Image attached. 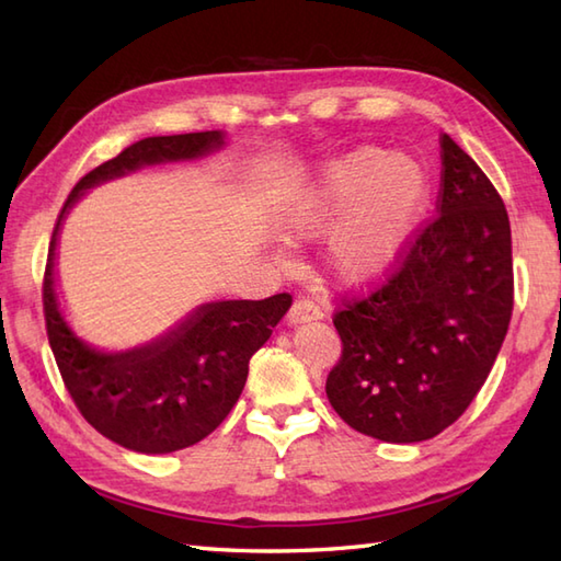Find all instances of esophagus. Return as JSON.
I'll use <instances>...</instances> for the list:
<instances>
[{"label":"esophagus","mask_w":561,"mask_h":561,"mask_svg":"<svg viewBox=\"0 0 561 561\" xmlns=\"http://www.w3.org/2000/svg\"><path fill=\"white\" fill-rule=\"evenodd\" d=\"M323 318V311H320V306H316L313 301L308 299H299L287 313L289 325H301V323H311V320H320Z\"/></svg>","instance_id":"34e87169"}]
</instances>
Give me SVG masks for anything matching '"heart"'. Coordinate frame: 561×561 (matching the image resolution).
<instances>
[{"mask_svg": "<svg viewBox=\"0 0 561 561\" xmlns=\"http://www.w3.org/2000/svg\"><path fill=\"white\" fill-rule=\"evenodd\" d=\"M428 207L420 163L364 147L332 159L284 211L291 238L325 236V267L344 287H374L396 272Z\"/></svg>", "mask_w": 561, "mask_h": 561, "instance_id": "heart-1", "label": "heart"}]
</instances>
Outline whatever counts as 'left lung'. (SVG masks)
I'll return each instance as SVG.
<instances>
[{
  "mask_svg": "<svg viewBox=\"0 0 561 561\" xmlns=\"http://www.w3.org/2000/svg\"><path fill=\"white\" fill-rule=\"evenodd\" d=\"M436 221L388 284L335 316L342 359L325 383L356 432L416 444L478 396L514 311L511 226L490 178L448 135Z\"/></svg>",
  "mask_w": 561,
  "mask_h": 561,
  "instance_id": "left-lung-1",
  "label": "left lung"
}]
</instances>
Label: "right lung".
I'll return each instance as SVG.
<instances>
[{"label":"right lung","instance_id":"right-lung-1","mask_svg":"<svg viewBox=\"0 0 561 561\" xmlns=\"http://www.w3.org/2000/svg\"><path fill=\"white\" fill-rule=\"evenodd\" d=\"M226 145V133L147 137L87 173L71 190L47 253L43 304L47 340L71 400L93 428L113 444L145 456H163L197 444L217 428L241 398L248 362L289 311L291 296L262 301H207L163 335L129 350H101L69 325L57 291L59 231L91 187L147 165L207 159Z\"/></svg>","mask_w":561,"mask_h":561}]
</instances>
